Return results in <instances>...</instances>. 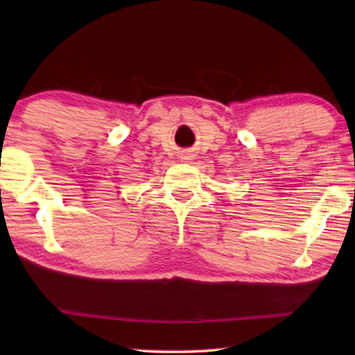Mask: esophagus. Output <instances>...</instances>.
Returning <instances> with one entry per match:
<instances>
[{
    "instance_id": "esophagus-1",
    "label": "esophagus",
    "mask_w": 355,
    "mask_h": 355,
    "mask_svg": "<svg viewBox=\"0 0 355 355\" xmlns=\"http://www.w3.org/2000/svg\"><path fill=\"white\" fill-rule=\"evenodd\" d=\"M191 158H192V153H186V152H184V153L182 155V159H184V161H188V159H191Z\"/></svg>"
}]
</instances>
